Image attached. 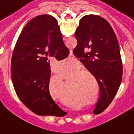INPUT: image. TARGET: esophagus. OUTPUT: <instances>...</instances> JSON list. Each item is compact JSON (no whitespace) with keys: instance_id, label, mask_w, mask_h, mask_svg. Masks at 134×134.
I'll use <instances>...</instances> for the list:
<instances>
[{"instance_id":"34e87169","label":"esophagus","mask_w":134,"mask_h":134,"mask_svg":"<svg viewBox=\"0 0 134 134\" xmlns=\"http://www.w3.org/2000/svg\"><path fill=\"white\" fill-rule=\"evenodd\" d=\"M63 40H65V37H63Z\"/></svg>"}]
</instances>
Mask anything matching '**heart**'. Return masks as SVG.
I'll use <instances>...</instances> for the list:
<instances>
[{
    "instance_id": "1",
    "label": "heart",
    "mask_w": 134,
    "mask_h": 134,
    "mask_svg": "<svg viewBox=\"0 0 134 134\" xmlns=\"http://www.w3.org/2000/svg\"><path fill=\"white\" fill-rule=\"evenodd\" d=\"M79 70H80L79 67L67 74V76H69L67 79V80L69 81V85L67 86V91H69L71 93L76 94L81 97L91 98L92 97V91L91 90L90 79H88L87 75L84 74L86 71H79L77 72V71ZM73 71L76 72L72 74L71 73ZM56 74L57 77L58 78L60 81L65 79L66 76V74L63 71H58Z\"/></svg>"
}]
</instances>
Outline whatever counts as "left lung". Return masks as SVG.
I'll list each match as a JSON object with an SVG mask.
<instances>
[{
  "label": "left lung",
  "mask_w": 134,
  "mask_h": 134,
  "mask_svg": "<svg viewBox=\"0 0 134 134\" xmlns=\"http://www.w3.org/2000/svg\"><path fill=\"white\" fill-rule=\"evenodd\" d=\"M77 45L74 55L93 74L100 88V97L93 113L108 108L120 87L123 65L116 35L107 20L97 15L81 19L75 32Z\"/></svg>",
  "instance_id": "8db88e82"
}]
</instances>
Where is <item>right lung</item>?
I'll return each instance as SVG.
<instances>
[{
    "instance_id": "right-lung-1",
    "label": "right lung",
    "mask_w": 134,
    "mask_h": 134,
    "mask_svg": "<svg viewBox=\"0 0 134 134\" xmlns=\"http://www.w3.org/2000/svg\"><path fill=\"white\" fill-rule=\"evenodd\" d=\"M57 20L40 15L24 27L11 58V79L20 100L38 115L63 117L67 114L55 104L49 92L50 60L69 55Z\"/></svg>"
}]
</instances>
